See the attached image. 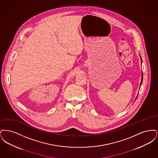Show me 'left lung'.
Here are the masks:
<instances>
[{
	"label": "left lung",
	"mask_w": 158,
	"mask_h": 158,
	"mask_svg": "<svg viewBox=\"0 0 158 158\" xmlns=\"http://www.w3.org/2000/svg\"><path fill=\"white\" fill-rule=\"evenodd\" d=\"M142 81H143V73H142V80H141V83H140V86H141V85L142 83Z\"/></svg>",
	"instance_id": "1"
}]
</instances>
